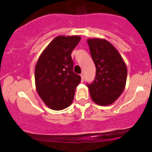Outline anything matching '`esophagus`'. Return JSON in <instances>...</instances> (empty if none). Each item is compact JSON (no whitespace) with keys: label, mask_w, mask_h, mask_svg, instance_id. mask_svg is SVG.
Listing matches in <instances>:
<instances>
[{"label":"esophagus","mask_w":152,"mask_h":152,"mask_svg":"<svg viewBox=\"0 0 152 152\" xmlns=\"http://www.w3.org/2000/svg\"><path fill=\"white\" fill-rule=\"evenodd\" d=\"M81 77H82V82H84V79H85V76H84V74H81Z\"/></svg>","instance_id":"34e87169"}]
</instances>
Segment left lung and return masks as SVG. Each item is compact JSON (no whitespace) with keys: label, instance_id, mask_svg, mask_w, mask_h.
<instances>
[{"label":"left lung","instance_id":"obj_1","mask_svg":"<svg viewBox=\"0 0 152 152\" xmlns=\"http://www.w3.org/2000/svg\"><path fill=\"white\" fill-rule=\"evenodd\" d=\"M87 43L96 68L94 81L87 85L91 99L99 105L112 104L125 88L126 64L117 49L106 39H88Z\"/></svg>","mask_w":152,"mask_h":152}]
</instances>
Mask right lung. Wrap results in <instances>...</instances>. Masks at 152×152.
<instances>
[{"instance_id": "right-lung-1", "label": "right lung", "mask_w": 152, "mask_h": 152, "mask_svg": "<svg viewBox=\"0 0 152 152\" xmlns=\"http://www.w3.org/2000/svg\"><path fill=\"white\" fill-rule=\"evenodd\" d=\"M81 37L58 36L45 48L35 67V85L41 99L53 110H62L73 101L81 76L73 72L71 53Z\"/></svg>"}]
</instances>
